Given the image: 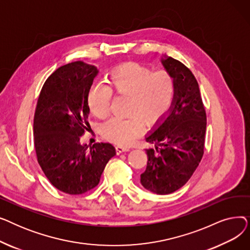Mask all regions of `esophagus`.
<instances>
[{"instance_id": "esophagus-1", "label": "esophagus", "mask_w": 250, "mask_h": 250, "mask_svg": "<svg viewBox=\"0 0 250 250\" xmlns=\"http://www.w3.org/2000/svg\"><path fill=\"white\" fill-rule=\"evenodd\" d=\"M129 148L127 147H124V146H115V151H116V154H121L123 152H126L128 151Z\"/></svg>"}]
</instances>
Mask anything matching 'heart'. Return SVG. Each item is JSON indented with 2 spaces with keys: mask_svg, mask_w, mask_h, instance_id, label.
Wrapping results in <instances>:
<instances>
[{
  "mask_svg": "<svg viewBox=\"0 0 250 250\" xmlns=\"http://www.w3.org/2000/svg\"><path fill=\"white\" fill-rule=\"evenodd\" d=\"M108 87L96 85L88 94L91 113L99 120L107 117L112 94L127 96L125 118L113 117L102 127L105 139L129 145L141 134L144 125L152 128L158 125L171 106L175 83L166 70L152 72L144 64L127 62L118 65L107 76Z\"/></svg>",
  "mask_w": 250,
  "mask_h": 250,
  "instance_id": "b5f03b06",
  "label": "heart"
}]
</instances>
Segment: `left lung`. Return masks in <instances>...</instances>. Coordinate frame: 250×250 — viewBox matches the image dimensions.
Segmentation results:
<instances>
[{
    "mask_svg": "<svg viewBox=\"0 0 250 250\" xmlns=\"http://www.w3.org/2000/svg\"><path fill=\"white\" fill-rule=\"evenodd\" d=\"M164 68L174 78L173 106L164 122L146 141L148 162L141 183L157 194H168L182 188L198 168L204 155L207 115L199 83L187 65L166 57Z\"/></svg>",
    "mask_w": 250,
    "mask_h": 250,
    "instance_id": "obj_1",
    "label": "left lung"
}]
</instances>
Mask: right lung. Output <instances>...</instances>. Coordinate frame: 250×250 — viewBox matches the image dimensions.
<instances>
[{"instance_id": "right-lung-1", "label": "right lung", "mask_w": 250, "mask_h": 250, "mask_svg": "<svg viewBox=\"0 0 250 250\" xmlns=\"http://www.w3.org/2000/svg\"><path fill=\"white\" fill-rule=\"evenodd\" d=\"M98 71L77 61L62 65L44 82L34 114V147L38 164L49 182L72 195L83 194L99 183L115 149L109 143L90 148L80 143L91 128L88 94Z\"/></svg>"}]
</instances>
